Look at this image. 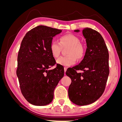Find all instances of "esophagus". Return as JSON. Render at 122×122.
Instances as JSON below:
<instances>
[{
	"mask_svg": "<svg viewBox=\"0 0 122 122\" xmlns=\"http://www.w3.org/2000/svg\"><path fill=\"white\" fill-rule=\"evenodd\" d=\"M67 67H65L64 68V71H65V74H66V71H67Z\"/></svg>",
	"mask_w": 122,
	"mask_h": 122,
	"instance_id": "34e87169",
	"label": "esophagus"
}]
</instances>
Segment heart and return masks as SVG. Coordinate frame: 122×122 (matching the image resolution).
<instances>
[{
  "mask_svg": "<svg viewBox=\"0 0 122 122\" xmlns=\"http://www.w3.org/2000/svg\"><path fill=\"white\" fill-rule=\"evenodd\" d=\"M80 39L73 34H67L61 36L60 42L57 40H53L50 44V50L54 57H57L61 53L62 47H68V56H61L56 60L57 64L69 67L76 63V59L81 58L84 53V48L80 43Z\"/></svg>",
  "mask_w": 122,
  "mask_h": 122,
  "instance_id": "heart-1",
  "label": "heart"
}]
</instances>
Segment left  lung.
Masks as SVG:
<instances>
[{
  "label": "left lung",
  "instance_id": "1",
  "mask_svg": "<svg viewBox=\"0 0 122 122\" xmlns=\"http://www.w3.org/2000/svg\"><path fill=\"white\" fill-rule=\"evenodd\" d=\"M82 35L86 43L83 60L66 72L72 80L68 89L69 99L79 106L92 104L101 96L109 73V53L102 36L90 28H83ZM77 70L84 73H77Z\"/></svg>",
  "mask_w": 122,
  "mask_h": 122
}]
</instances>
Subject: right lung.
Wrapping results in <instances>:
<instances>
[{
  "label": "right lung",
  "instance_id": "add662e5",
  "mask_svg": "<svg viewBox=\"0 0 122 122\" xmlns=\"http://www.w3.org/2000/svg\"><path fill=\"white\" fill-rule=\"evenodd\" d=\"M60 29L39 25L26 33L18 55L17 76L22 94L30 104L45 106L52 101L54 91L64 77V70L55 64L50 44Z\"/></svg>",
  "mask_w": 122,
  "mask_h": 122
}]
</instances>
